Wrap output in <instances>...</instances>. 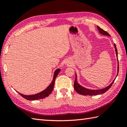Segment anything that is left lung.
Segmentation results:
<instances>
[{
    "label": "left lung",
    "instance_id": "8db88e82",
    "mask_svg": "<svg viewBox=\"0 0 127 127\" xmlns=\"http://www.w3.org/2000/svg\"><path fill=\"white\" fill-rule=\"evenodd\" d=\"M97 29L99 31V32L102 34H103V35H106V36H110V34H109L107 32H106L105 31H104L103 30L101 29L100 27L97 26ZM115 51H116V56H117V58L118 59V52H117V49L116 48V46L115 44ZM118 71H119V65H118V73H117V76L118 75ZM77 76L75 74V81H74V88L75 90L77 92V93L81 94V95H89V96H93V95H99V94H104L111 87V86L112 85L113 83L115 81V79H114V80L112 82V83L110 84V85L107 86L106 88H103L102 89H100V90H90V89H86L85 88H84L83 86H81L77 82Z\"/></svg>",
    "mask_w": 127,
    "mask_h": 127
}]
</instances>
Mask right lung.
<instances>
[{
  "mask_svg": "<svg viewBox=\"0 0 127 127\" xmlns=\"http://www.w3.org/2000/svg\"><path fill=\"white\" fill-rule=\"evenodd\" d=\"M60 71H61L60 69H57V70L55 71V72H54L53 80H52L50 85L47 87L45 90L41 92V93L35 94V95H25L19 93V94L22 97L26 99L27 100H30V101L39 100V99H42L48 96L49 95H50L52 91H53L56 79L57 78V75H58V74H59V72H60Z\"/></svg>",
  "mask_w": 127,
  "mask_h": 127,
  "instance_id": "1",
  "label": "right lung"
}]
</instances>
